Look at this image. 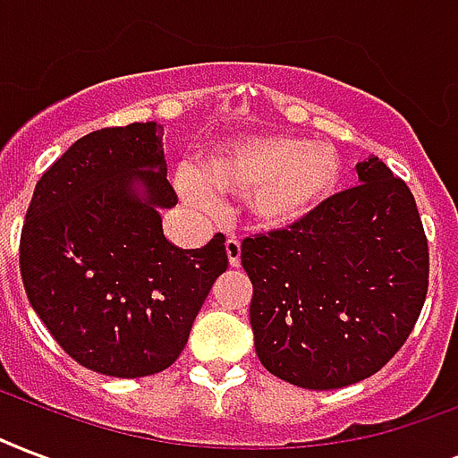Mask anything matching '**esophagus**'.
<instances>
[{
    "instance_id": "obj_1",
    "label": "esophagus",
    "mask_w": 458,
    "mask_h": 458,
    "mask_svg": "<svg viewBox=\"0 0 458 458\" xmlns=\"http://www.w3.org/2000/svg\"><path fill=\"white\" fill-rule=\"evenodd\" d=\"M225 254H228L230 267H240V257H242V244L237 237H228L225 240Z\"/></svg>"
}]
</instances>
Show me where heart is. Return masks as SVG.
<instances>
[{
    "label": "heart",
    "instance_id": "1",
    "mask_svg": "<svg viewBox=\"0 0 458 458\" xmlns=\"http://www.w3.org/2000/svg\"><path fill=\"white\" fill-rule=\"evenodd\" d=\"M344 180V158L334 144L300 136H250L206 158L201 173L180 170L177 190L199 211H216V194H247V211L259 228L281 230L305 221L329 201Z\"/></svg>",
    "mask_w": 458,
    "mask_h": 458
}]
</instances>
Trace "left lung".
<instances>
[{
    "instance_id": "1",
    "label": "left lung",
    "mask_w": 458,
    "mask_h": 458,
    "mask_svg": "<svg viewBox=\"0 0 458 458\" xmlns=\"http://www.w3.org/2000/svg\"><path fill=\"white\" fill-rule=\"evenodd\" d=\"M310 218L242 242L261 365L327 392L392 360L423 310L430 254L418 206L379 158Z\"/></svg>"
}]
</instances>
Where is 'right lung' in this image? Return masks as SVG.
Segmentation results:
<instances>
[{"instance_id": "obj_1", "label": "right lung", "mask_w": 458, "mask_h": 458, "mask_svg": "<svg viewBox=\"0 0 458 458\" xmlns=\"http://www.w3.org/2000/svg\"><path fill=\"white\" fill-rule=\"evenodd\" d=\"M163 127L134 122L90 131L38 180L21 230V278L66 353L107 377L156 375L187 345L216 278L225 237L180 250L163 235Z\"/></svg>"}]
</instances>
